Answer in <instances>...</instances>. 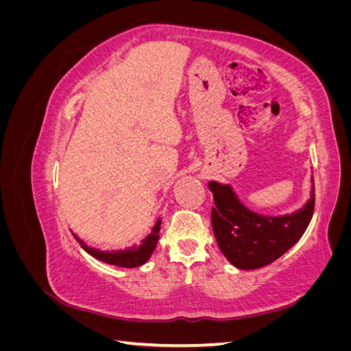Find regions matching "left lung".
<instances>
[{
    "label": "left lung",
    "instance_id": "left-lung-1",
    "mask_svg": "<svg viewBox=\"0 0 351 351\" xmlns=\"http://www.w3.org/2000/svg\"><path fill=\"white\" fill-rule=\"evenodd\" d=\"M209 190L215 204L210 221L217 243L224 256L240 269L267 267L282 256L300 240L315 209V184L303 208L280 217L250 210L228 184L209 182Z\"/></svg>",
    "mask_w": 351,
    "mask_h": 351
}]
</instances>
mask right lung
Instances as JSON below:
<instances>
[{"label": "right lung", "instance_id": "right-lung-1", "mask_svg": "<svg viewBox=\"0 0 351 351\" xmlns=\"http://www.w3.org/2000/svg\"><path fill=\"white\" fill-rule=\"evenodd\" d=\"M159 230H161V219L156 221V224L154 226L151 234L145 237L141 244H134V246L124 249V250H99L88 246L82 239H79L76 234V240L79 241L80 246L86 250L89 254H92L93 258H97L105 263L115 265V267H121V268H136L141 267L147 259L151 258V254L154 253L156 243L159 240Z\"/></svg>", "mask_w": 351, "mask_h": 351}]
</instances>
